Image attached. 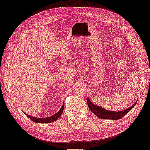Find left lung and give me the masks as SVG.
Returning a JSON list of instances; mask_svg holds the SVG:
<instances>
[{"label": "left lung", "instance_id": "8db88e82", "mask_svg": "<svg viewBox=\"0 0 150 150\" xmlns=\"http://www.w3.org/2000/svg\"><path fill=\"white\" fill-rule=\"evenodd\" d=\"M137 101L135 102L134 105L131 108H129L127 109H125L123 111H108L106 109L102 108L101 107L98 105H96L93 104L91 101H89V98H87V105L90 110L91 111L92 113H93L95 115L97 116L99 118L103 119V120H119L123 117V116L129 112V111L135 105Z\"/></svg>", "mask_w": 150, "mask_h": 150}]
</instances>
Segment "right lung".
<instances>
[{
    "mask_svg": "<svg viewBox=\"0 0 150 150\" xmlns=\"http://www.w3.org/2000/svg\"><path fill=\"white\" fill-rule=\"evenodd\" d=\"M64 104L62 106V108L59 111V112L57 113L56 114H54V115L51 116V117H45V118H37V117H32L28 114H26L25 115L27 116V117L30 119V120H32L33 122H34L35 123H51V122H53L54 121H56L57 119L60 117L61 114H62L63 109H64Z\"/></svg>",
    "mask_w": 150,
    "mask_h": 150,
    "instance_id": "add662e5",
    "label": "right lung"
}]
</instances>
